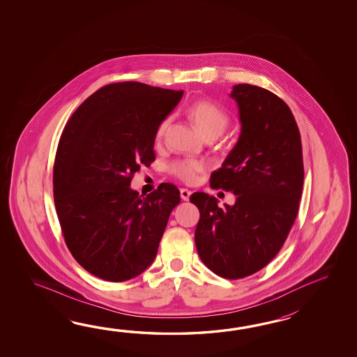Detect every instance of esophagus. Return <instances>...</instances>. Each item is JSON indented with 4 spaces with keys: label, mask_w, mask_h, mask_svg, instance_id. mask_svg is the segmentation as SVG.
I'll return each instance as SVG.
<instances>
[{
    "label": "esophagus",
    "mask_w": 357,
    "mask_h": 357,
    "mask_svg": "<svg viewBox=\"0 0 357 357\" xmlns=\"http://www.w3.org/2000/svg\"><path fill=\"white\" fill-rule=\"evenodd\" d=\"M180 195H181L182 200L188 202L190 199V195H191V191L188 189H181L180 190Z\"/></svg>",
    "instance_id": "esophagus-1"
}]
</instances>
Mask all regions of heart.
<instances>
[{
	"label": "heart",
	"instance_id": "1",
	"mask_svg": "<svg viewBox=\"0 0 357 357\" xmlns=\"http://www.w3.org/2000/svg\"><path fill=\"white\" fill-rule=\"evenodd\" d=\"M186 114L204 137H217L227 128V114L218 105L213 103L211 100L199 99L190 103L186 108ZM169 122H171L169 117H166L160 122L155 131L157 139H160L165 135ZM204 169V162L199 160H177L169 166L171 174L186 183L197 181V175Z\"/></svg>",
	"mask_w": 357,
	"mask_h": 357
}]
</instances>
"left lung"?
<instances>
[{"instance_id":"8db88e82","label":"left lung","mask_w":357,"mask_h":357,"mask_svg":"<svg viewBox=\"0 0 357 357\" xmlns=\"http://www.w3.org/2000/svg\"><path fill=\"white\" fill-rule=\"evenodd\" d=\"M229 97L241 132L211 186L232 191L235 204L220 208L205 192H194L190 202L200 212L199 257L217 275L238 280L264 268L287 238L303 192V146L289 107L272 91L237 84Z\"/></svg>"}]
</instances>
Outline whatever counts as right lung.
I'll return each mask as SVG.
<instances>
[{
  "mask_svg": "<svg viewBox=\"0 0 357 357\" xmlns=\"http://www.w3.org/2000/svg\"><path fill=\"white\" fill-rule=\"evenodd\" d=\"M182 94L137 82L108 84L84 100L62 131L54 167L56 212L73 257L105 281H128L152 264L180 203L172 183L146 197L130 183L155 160L157 128Z\"/></svg>",
  "mask_w": 357,
  "mask_h": 357,
  "instance_id": "add662e5",
  "label": "right lung"
}]
</instances>
